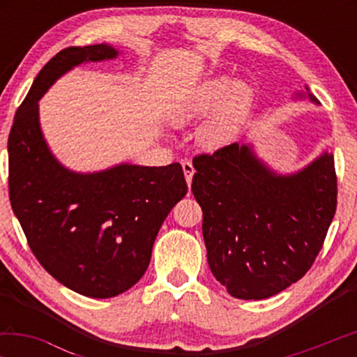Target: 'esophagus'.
<instances>
[{
  "label": "esophagus",
  "instance_id": "34e87169",
  "mask_svg": "<svg viewBox=\"0 0 357 357\" xmlns=\"http://www.w3.org/2000/svg\"><path fill=\"white\" fill-rule=\"evenodd\" d=\"M182 169H183V174H185V180H187V185H188V188H190V185H192L193 174H195L193 164L190 162V160H183V162H182Z\"/></svg>",
  "mask_w": 357,
  "mask_h": 357
}]
</instances>
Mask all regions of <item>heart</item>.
I'll use <instances>...</instances> for the list:
<instances>
[{
	"label": "heart",
	"instance_id": "b5f03b06",
	"mask_svg": "<svg viewBox=\"0 0 357 357\" xmlns=\"http://www.w3.org/2000/svg\"><path fill=\"white\" fill-rule=\"evenodd\" d=\"M252 99V87L245 82H234L229 76L208 77L175 102L172 120L177 125H187L208 116L199 126L197 139L203 149L216 153L237 141Z\"/></svg>",
	"mask_w": 357,
	"mask_h": 357
}]
</instances>
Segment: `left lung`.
Masks as SVG:
<instances>
[{
  "instance_id": "8db88e82",
  "label": "left lung",
  "mask_w": 357,
  "mask_h": 357,
  "mask_svg": "<svg viewBox=\"0 0 357 357\" xmlns=\"http://www.w3.org/2000/svg\"><path fill=\"white\" fill-rule=\"evenodd\" d=\"M296 97L319 104L307 86ZM193 165L208 265L229 294L268 299L310 270L336 211L333 154L278 174L253 144L234 143Z\"/></svg>"
}]
</instances>
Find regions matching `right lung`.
<instances>
[{
	"mask_svg": "<svg viewBox=\"0 0 357 357\" xmlns=\"http://www.w3.org/2000/svg\"><path fill=\"white\" fill-rule=\"evenodd\" d=\"M119 53L107 43L56 53L33 79L8 138L9 199L29 247L56 281L94 299L119 296L141 280L164 219L188 190L178 162L81 174L48 148L38 100L75 66Z\"/></svg>",
	"mask_w": 357,
	"mask_h": 357,
	"instance_id": "right-lung-1",
	"label": "right lung"
}]
</instances>
